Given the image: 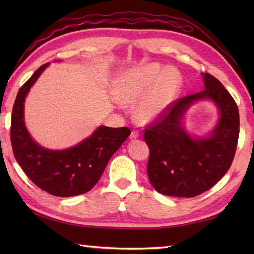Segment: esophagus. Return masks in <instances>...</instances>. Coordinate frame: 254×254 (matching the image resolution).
I'll list each match as a JSON object with an SVG mask.
<instances>
[{
	"mask_svg": "<svg viewBox=\"0 0 254 254\" xmlns=\"http://www.w3.org/2000/svg\"><path fill=\"white\" fill-rule=\"evenodd\" d=\"M139 136V132L137 130H132L131 133V138H137Z\"/></svg>",
	"mask_w": 254,
	"mask_h": 254,
	"instance_id": "1",
	"label": "esophagus"
}]
</instances>
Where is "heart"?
<instances>
[{
  "label": "heart",
  "instance_id": "b5f03b06",
  "mask_svg": "<svg viewBox=\"0 0 254 254\" xmlns=\"http://www.w3.org/2000/svg\"><path fill=\"white\" fill-rule=\"evenodd\" d=\"M181 85V76L177 69L169 67L164 71L159 64L130 69L118 80V97L122 102L133 104L142 100L137 109V118L150 121L163 113L169 106Z\"/></svg>",
  "mask_w": 254,
  "mask_h": 254
}]
</instances>
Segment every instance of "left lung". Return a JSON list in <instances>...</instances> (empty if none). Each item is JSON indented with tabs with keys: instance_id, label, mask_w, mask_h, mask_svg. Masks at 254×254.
Listing matches in <instances>:
<instances>
[{
	"instance_id": "left-lung-1",
	"label": "left lung",
	"mask_w": 254,
	"mask_h": 254,
	"mask_svg": "<svg viewBox=\"0 0 254 254\" xmlns=\"http://www.w3.org/2000/svg\"><path fill=\"white\" fill-rule=\"evenodd\" d=\"M205 89L172 101L144 130L149 148L147 175L156 191L168 196L194 197L222 179L233 163L239 137L236 101L213 75L204 74ZM199 99H212L221 110L209 139H192L180 126L187 107Z\"/></svg>"
}]
</instances>
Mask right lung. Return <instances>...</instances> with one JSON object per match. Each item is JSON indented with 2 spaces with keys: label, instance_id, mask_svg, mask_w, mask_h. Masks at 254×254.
I'll return each mask as SVG.
<instances>
[{
  "label": "right lung",
  "instance_id": "1",
  "mask_svg": "<svg viewBox=\"0 0 254 254\" xmlns=\"http://www.w3.org/2000/svg\"><path fill=\"white\" fill-rule=\"evenodd\" d=\"M48 65L49 62L41 65L18 90L12 112L10 143L17 163L37 187L55 196H76L94 188L111 156L130 136L131 130L127 127L101 126L75 147L51 150L39 146L25 127L24 101Z\"/></svg>",
  "mask_w": 254,
  "mask_h": 254
}]
</instances>
